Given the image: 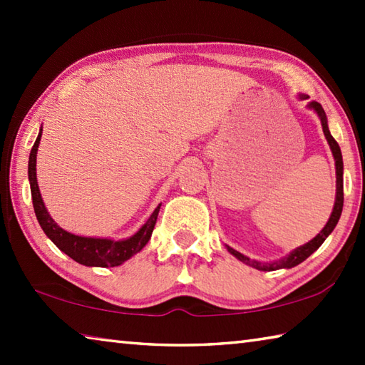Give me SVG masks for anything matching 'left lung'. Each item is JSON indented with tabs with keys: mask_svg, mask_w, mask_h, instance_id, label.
<instances>
[{
	"mask_svg": "<svg viewBox=\"0 0 365 365\" xmlns=\"http://www.w3.org/2000/svg\"><path fill=\"white\" fill-rule=\"evenodd\" d=\"M307 95H299V100H307ZM307 108L312 109L314 113L319 115L320 123H322V130L324 135L327 138V143H329L331 154H333V159H335V169H336V196H335V205H333V211L330 214V219L327 222L325 227L320 230L316 237H314L311 242H307L306 245L299 246V248L293 250L289 255H287L285 257L279 259V261H274V262H262V261H256V259H250L248 256L242 255V252H238L237 250L230 248V246H227L228 252H230L232 256H235L238 259V261H242L243 264L250 265L252 269H257V270H262V272H270V270H279V269H292L294 265L301 264L302 261H306V259L312 255L314 251H317L320 248V245H322L327 237L333 232V228L336 227L338 220H339V215H341L343 211V156H341V150H339V146L336 143V140L331 137V133L329 130V120H327V115H325V110L324 108L320 106V103L317 101H309L307 103Z\"/></svg>",
	"mask_w": 365,
	"mask_h": 365,
	"instance_id": "8db88e82",
	"label": "left lung"
}]
</instances>
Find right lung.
<instances>
[{
	"label": "right lung",
	"mask_w": 365,
	"mask_h": 365,
	"mask_svg": "<svg viewBox=\"0 0 365 365\" xmlns=\"http://www.w3.org/2000/svg\"><path fill=\"white\" fill-rule=\"evenodd\" d=\"M41 133L43 128H40L38 137H36L29 156V182L30 191H32V202L36 220H38L43 232L46 233V237L51 240L61 251L72 257L73 261L86 265V267H115V265L123 264L143 250L146 243L150 242L154 225H156L160 205L154 209L153 214L148 217L145 224L138 228L137 233H133L132 237L123 240L82 237V235H76L64 230V228H61L56 222L53 220L45 206V202H43L38 182H36V153H38Z\"/></svg>",
	"instance_id": "add662e5"
}]
</instances>
